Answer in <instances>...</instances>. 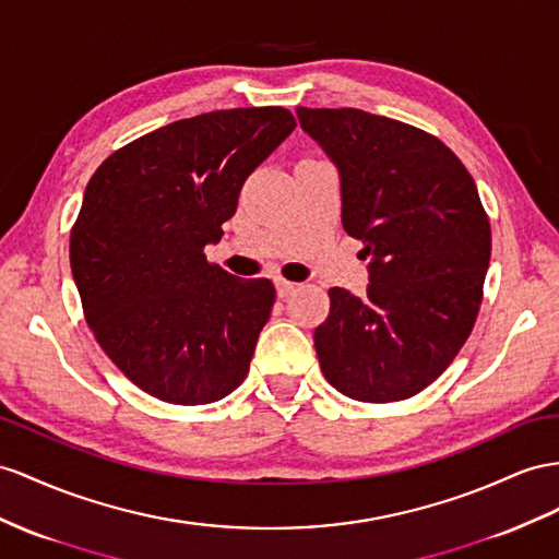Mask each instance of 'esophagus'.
Masks as SVG:
<instances>
[{"mask_svg": "<svg viewBox=\"0 0 559 559\" xmlns=\"http://www.w3.org/2000/svg\"><path fill=\"white\" fill-rule=\"evenodd\" d=\"M276 283V295L283 299V297H288L295 288H297V283H293V281H285V278H276L274 281Z\"/></svg>", "mask_w": 559, "mask_h": 559, "instance_id": "esophagus-1", "label": "esophagus"}]
</instances>
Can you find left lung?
I'll use <instances>...</instances> for the list:
<instances>
[{"label":"left lung","instance_id":"1","mask_svg":"<svg viewBox=\"0 0 559 559\" xmlns=\"http://www.w3.org/2000/svg\"><path fill=\"white\" fill-rule=\"evenodd\" d=\"M337 165L342 226L373 257L366 297L331 288L313 331L325 380L356 402L423 392L475 328L491 226L457 155L437 136L359 108H297Z\"/></svg>","mask_w":559,"mask_h":559}]
</instances>
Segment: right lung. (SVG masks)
Here are the masks:
<instances>
[{
    "instance_id": "obj_1",
    "label": "right lung",
    "mask_w": 559,
    "mask_h": 559,
    "mask_svg": "<svg viewBox=\"0 0 559 559\" xmlns=\"http://www.w3.org/2000/svg\"><path fill=\"white\" fill-rule=\"evenodd\" d=\"M295 130L281 106L214 110L134 139L98 165L70 231V269L98 345L177 406L246 380L276 302L269 278L210 264L252 169Z\"/></svg>"
}]
</instances>
